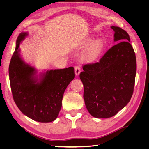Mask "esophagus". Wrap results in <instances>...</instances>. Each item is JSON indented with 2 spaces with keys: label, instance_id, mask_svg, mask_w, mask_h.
Here are the masks:
<instances>
[{
  "label": "esophagus",
  "instance_id": "1",
  "mask_svg": "<svg viewBox=\"0 0 149 149\" xmlns=\"http://www.w3.org/2000/svg\"><path fill=\"white\" fill-rule=\"evenodd\" d=\"M75 72L76 76H78L80 74V72H81V68H80L79 66L75 67Z\"/></svg>",
  "mask_w": 149,
  "mask_h": 149
}]
</instances>
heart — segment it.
<instances>
[{"instance_id": "1", "label": "heart", "mask_w": 149, "mask_h": 149, "mask_svg": "<svg viewBox=\"0 0 149 149\" xmlns=\"http://www.w3.org/2000/svg\"><path fill=\"white\" fill-rule=\"evenodd\" d=\"M85 45L86 47H89L86 53L85 56L90 62L96 60L100 56L104 48L103 41L101 40L94 41L93 38H88L86 41Z\"/></svg>"}]
</instances>
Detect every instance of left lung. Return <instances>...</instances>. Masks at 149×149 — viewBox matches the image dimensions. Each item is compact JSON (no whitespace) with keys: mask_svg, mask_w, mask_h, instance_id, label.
Masks as SVG:
<instances>
[{"mask_svg":"<svg viewBox=\"0 0 149 149\" xmlns=\"http://www.w3.org/2000/svg\"><path fill=\"white\" fill-rule=\"evenodd\" d=\"M114 41L98 62L86 64L80 79L84 85V99L89 113L95 118L112 117L130 101L136 70L134 49L128 34L117 26Z\"/></svg>","mask_w":149,"mask_h":149,"instance_id":"obj_1","label":"left lung"}]
</instances>
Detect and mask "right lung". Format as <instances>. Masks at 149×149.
Wrapping results in <instances>:
<instances>
[{
	"label": "right lung",
	"mask_w": 149,
	"mask_h": 149,
	"mask_svg": "<svg viewBox=\"0 0 149 149\" xmlns=\"http://www.w3.org/2000/svg\"><path fill=\"white\" fill-rule=\"evenodd\" d=\"M27 35L21 33L17 37L9 67L10 88L15 103L22 113L35 121L48 123L58 115L63 93L75 78L74 68L47 70L38 82L35 68L26 63L19 54L21 42Z\"/></svg>",
	"instance_id": "1"
}]
</instances>
